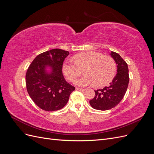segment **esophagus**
<instances>
[{
	"label": "esophagus",
	"instance_id": "esophagus-1",
	"mask_svg": "<svg viewBox=\"0 0 154 154\" xmlns=\"http://www.w3.org/2000/svg\"><path fill=\"white\" fill-rule=\"evenodd\" d=\"M76 90H78V91H85V88H76Z\"/></svg>",
	"mask_w": 154,
	"mask_h": 154
}]
</instances>
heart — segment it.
Listing matches in <instances>:
<instances>
[{"label":"heart","instance_id":"b5f03b06","mask_svg":"<svg viewBox=\"0 0 154 154\" xmlns=\"http://www.w3.org/2000/svg\"><path fill=\"white\" fill-rule=\"evenodd\" d=\"M73 61L74 63L66 60L62 66V72L67 80L73 81L84 69L83 72L85 76L74 82L78 86L104 87L113 80L116 72V64L113 58L97 52L78 54L73 57Z\"/></svg>","mask_w":154,"mask_h":154}]
</instances>
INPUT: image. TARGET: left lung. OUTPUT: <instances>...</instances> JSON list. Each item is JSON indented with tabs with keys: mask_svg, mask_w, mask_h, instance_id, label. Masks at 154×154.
Instances as JSON below:
<instances>
[{
	"mask_svg": "<svg viewBox=\"0 0 154 154\" xmlns=\"http://www.w3.org/2000/svg\"><path fill=\"white\" fill-rule=\"evenodd\" d=\"M117 65V74L109 86L95 91V96L89 103L93 109L107 110L114 108L122 101L127 92L128 82V65L121 56L114 51L110 53Z\"/></svg>",
	"mask_w": 154,
	"mask_h": 154,
	"instance_id": "obj_1",
	"label": "left lung"
}]
</instances>
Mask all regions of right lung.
Segmentation results:
<instances>
[{"mask_svg": "<svg viewBox=\"0 0 154 154\" xmlns=\"http://www.w3.org/2000/svg\"><path fill=\"white\" fill-rule=\"evenodd\" d=\"M69 54V51L60 49L45 51L37 56L27 69V92L41 109L55 111L62 109L75 90L62 73L63 61Z\"/></svg>", "mask_w": 154, "mask_h": 154, "instance_id": "1", "label": "right lung"}]
</instances>
